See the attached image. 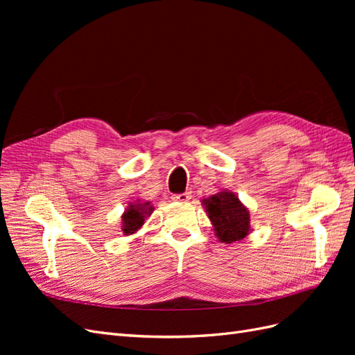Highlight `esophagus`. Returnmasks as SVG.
Segmentation results:
<instances>
[{"mask_svg":"<svg viewBox=\"0 0 355 355\" xmlns=\"http://www.w3.org/2000/svg\"><path fill=\"white\" fill-rule=\"evenodd\" d=\"M191 192H184V194H176L171 196V200L173 201H179V202H188L191 200Z\"/></svg>","mask_w":355,"mask_h":355,"instance_id":"esophagus-1","label":"esophagus"}]
</instances>
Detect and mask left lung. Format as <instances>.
<instances>
[{"mask_svg":"<svg viewBox=\"0 0 355 355\" xmlns=\"http://www.w3.org/2000/svg\"><path fill=\"white\" fill-rule=\"evenodd\" d=\"M201 202L220 243L241 241L250 234L249 209L234 192L223 189L209 198H202Z\"/></svg>","mask_w":355,"mask_h":355,"instance_id":"left-lung-1","label":"left lung"}]
</instances>
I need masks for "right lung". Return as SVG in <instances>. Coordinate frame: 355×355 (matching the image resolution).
Returning <instances> with one entry per match:
<instances>
[{
	"mask_svg": "<svg viewBox=\"0 0 355 355\" xmlns=\"http://www.w3.org/2000/svg\"><path fill=\"white\" fill-rule=\"evenodd\" d=\"M154 207L151 206V201H141L130 202L124 210L121 216V231L124 235H132L142 228L145 219L151 216Z\"/></svg>",
	"mask_w": 355,
	"mask_h": 355,
	"instance_id": "obj_1",
	"label": "right lung"
}]
</instances>
